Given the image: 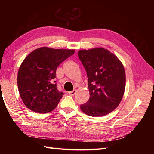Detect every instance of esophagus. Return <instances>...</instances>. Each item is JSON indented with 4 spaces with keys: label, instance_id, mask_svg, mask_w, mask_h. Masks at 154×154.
Instances as JSON below:
<instances>
[{
    "label": "esophagus",
    "instance_id": "obj_1",
    "mask_svg": "<svg viewBox=\"0 0 154 154\" xmlns=\"http://www.w3.org/2000/svg\"><path fill=\"white\" fill-rule=\"evenodd\" d=\"M75 93H76V90L74 89L73 91H70V92H69V94L70 95H71V96H73L74 94H75Z\"/></svg>",
    "mask_w": 154,
    "mask_h": 154
}]
</instances>
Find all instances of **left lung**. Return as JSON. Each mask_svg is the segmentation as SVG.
<instances>
[{
  "instance_id": "1",
  "label": "left lung",
  "mask_w": 154,
  "mask_h": 154,
  "mask_svg": "<svg viewBox=\"0 0 154 154\" xmlns=\"http://www.w3.org/2000/svg\"><path fill=\"white\" fill-rule=\"evenodd\" d=\"M78 56L85 69L89 99L81 110L91 116H102L119 105L126 87L124 65L116 55L103 48L81 50Z\"/></svg>"
}]
</instances>
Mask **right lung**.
<instances>
[{
    "instance_id": "add662e5",
    "label": "right lung",
    "mask_w": 154,
    "mask_h": 154,
    "mask_svg": "<svg viewBox=\"0 0 154 154\" xmlns=\"http://www.w3.org/2000/svg\"><path fill=\"white\" fill-rule=\"evenodd\" d=\"M75 50L42 47L28 54L18 72L17 83L23 103L34 112L44 114L54 110L63 97L55 83L56 69Z\"/></svg>"
}]
</instances>
